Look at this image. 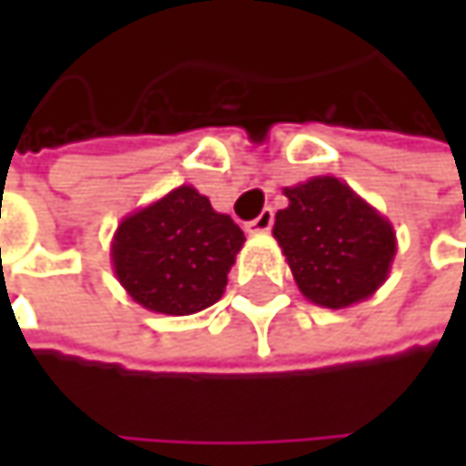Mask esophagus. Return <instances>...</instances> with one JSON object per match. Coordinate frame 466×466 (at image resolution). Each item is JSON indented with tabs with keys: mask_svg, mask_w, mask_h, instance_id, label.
I'll list each match as a JSON object with an SVG mask.
<instances>
[{
	"mask_svg": "<svg viewBox=\"0 0 466 466\" xmlns=\"http://www.w3.org/2000/svg\"><path fill=\"white\" fill-rule=\"evenodd\" d=\"M272 221H275V210H272V208H264L258 218H253V221H248V224H245V232L267 234L269 229H272Z\"/></svg>",
	"mask_w": 466,
	"mask_h": 466,
	"instance_id": "obj_1",
	"label": "esophagus"
}]
</instances>
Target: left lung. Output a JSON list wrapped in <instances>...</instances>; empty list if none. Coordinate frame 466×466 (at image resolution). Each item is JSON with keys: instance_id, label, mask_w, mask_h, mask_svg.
Masks as SVG:
<instances>
[{"instance_id": "1", "label": "left lung", "mask_w": 466, "mask_h": 466, "mask_svg": "<svg viewBox=\"0 0 466 466\" xmlns=\"http://www.w3.org/2000/svg\"><path fill=\"white\" fill-rule=\"evenodd\" d=\"M272 234L305 299L342 310L372 297L389 278L397 234L348 183L319 175L283 188Z\"/></svg>"}]
</instances>
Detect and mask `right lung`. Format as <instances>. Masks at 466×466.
I'll use <instances>...</instances> for the list:
<instances>
[{
	"instance_id": "right-lung-1",
	"label": "right lung",
	"mask_w": 466,
	"mask_h": 466,
	"mask_svg": "<svg viewBox=\"0 0 466 466\" xmlns=\"http://www.w3.org/2000/svg\"><path fill=\"white\" fill-rule=\"evenodd\" d=\"M242 242V229L216 213L208 197L194 186H177L118 224L110 258L137 305L191 316L224 297Z\"/></svg>"
}]
</instances>
